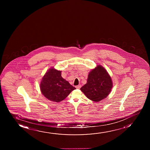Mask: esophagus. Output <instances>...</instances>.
Wrapping results in <instances>:
<instances>
[{
	"mask_svg": "<svg viewBox=\"0 0 150 150\" xmlns=\"http://www.w3.org/2000/svg\"><path fill=\"white\" fill-rule=\"evenodd\" d=\"M81 86L80 84H79V85H78V86H76V88H78V89H79V88H81Z\"/></svg>",
	"mask_w": 150,
	"mask_h": 150,
	"instance_id": "obj_1",
	"label": "esophagus"
}]
</instances>
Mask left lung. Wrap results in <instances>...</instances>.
<instances>
[{"instance_id": "8db88e82", "label": "left lung", "mask_w": 150, "mask_h": 150, "mask_svg": "<svg viewBox=\"0 0 150 150\" xmlns=\"http://www.w3.org/2000/svg\"><path fill=\"white\" fill-rule=\"evenodd\" d=\"M113 88V82L107 70L101 65L89 72L87 82L80 88L88 98L99 102L110 94Z\"/></svg>"}]
</instances>
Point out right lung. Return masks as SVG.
Wrapping results in <instances>:
<instances>
[{
	"mask_svg": "<svg viewBox=\"0 0 150 150\" xmlns=\"http://www.w3.org/2000/svg\"><path fill=\"white\" fill-rule=\"evenodd\" d=\"M40 89L46 98L58 103L64 100L76 88L62 77V71L51 68L41 79Z\"/></svg>",
	"mask_w": 150,
	"mask_h": 150,
	"instance_id": "obj_1",
	"label": "right lung"
}]
</instances>
